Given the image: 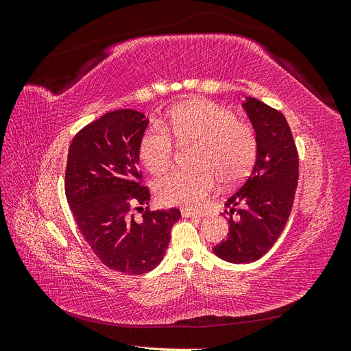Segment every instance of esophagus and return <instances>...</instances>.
<instances>
[{
	"label": "esophagus",
	"mask_w": 351,
	"mask_h": 351,
	"mask_svg": "<svg viewBox=\"0 0 351 351\" xmlns=\"http://www.w3.org/2000/svg\"><path fill=\"white\" fill-rule=\"evenodd\" d=\"M182 215H183L184 218H200V217H202L200 212L190 210V209H187V208H183V209H182Z\"/></svg>",
	"instance_id": "34e87169"
}]
</instances>
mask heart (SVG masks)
Wrapping results in <instances>:
<instances>
[{"label":"heart","mask_w":351,"mask_h":351,"mask_svg":"<svg viewBox=\"0 0 351 351\" xmlns=\"http://www.w3.org/2000/svg\"><path fill=\"white\" fill-rule=\"evenodd\" d=\"M196 143L197 168L176 169L156 183V196L165 205L200 208L219 178L236 184L256 161L258 134L254 127L239 120L236 112L208 99L180 104L167 114L165 123H152L141 137L139 156L154 174L173 164L176 146Z\"/></svg>","instance_id":"heart-1"}]
</instances>
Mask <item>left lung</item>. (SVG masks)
<instances>
[{
  "label": "left lung",
  "mask_w": 351,
  "mask_h": 351,
  "mask_svg": "<svg viewBox=\"0 0 351 351\" xmlns=\"http://www.w3.org/2000/svg\"><path fill=\"white\" fill-rule=\"evenodd\" d=\"M243 108L258 134V155L246 182L227 200L228 237L214 247L218 258L231 263L258 261L274 246L289 221L299 182V154L282 112L250 97ZM234 211L237 220L232 219Z\"/></svg>",
  "instance_id": "obj_1"
}]
</instances>
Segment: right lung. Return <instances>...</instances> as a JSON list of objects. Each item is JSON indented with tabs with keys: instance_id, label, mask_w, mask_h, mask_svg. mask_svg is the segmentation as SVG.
Listing matches in <instances>:
<instances>
[{
	"instance_id": "add662e5",
	"label": "right lung",
	"mask_w": 351,
	"mask_h": 351,
	"mask_svg": "<svg viewBox=\"0 0 351 351\" xmlns=\"http://www.w3.org/2000/svg\"><path fill=\"white\" fill-rule=\"evenodd\" d=\"M147 123L134 110L107 112L73 137L66 167L67 202L84 240L105 267L129 275L149 272L162 261L182 217L177 208L147 206L151 193L137 167Z\"/></svg>"
}]
</instances>
